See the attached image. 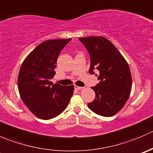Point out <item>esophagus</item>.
Instances as JSON below:
<instances>
[{
    "label": "esophagus",
    "instance_id": "34e87169",
    "mask_svg": "<svg viewBox=\"0 0 153 153\" xmlns=\"http://www.w3.org/2000/svg\"><path fill=\"white\" fill-rule=\"evenodd\" d=\"M75 89H78V90H80V89H83V87H82V86H79L75 85Z\"/></svg>",
    "mask_w": 153,
    "mask_h": 153
}]
</instances>
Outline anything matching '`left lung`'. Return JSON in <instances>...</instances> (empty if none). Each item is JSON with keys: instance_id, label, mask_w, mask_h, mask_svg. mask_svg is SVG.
I'll return each mask as SVG.
<instances>
[{"instance_id": "1", "label": "left lung", "mask_w": 153, "mask_h": 153, "mask_svg": "<svg viewBox=\"0 0 153 153\" xmlns=\"http://www.w3.org/2000/svg\"><path fill=\"white\" fill-rule=\"evenodd\" d=\"M78 39L90 55L89 73L94 74L93 69H98V79L101 80L96 86L92 87L95 98L88 107L101 116H112L124 107L130 95L132 76L129 65L107 38L100 36Z\"/></svg>"}]
</instances>
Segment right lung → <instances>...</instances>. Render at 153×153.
<instances>
[{
    "label": "right lung",
    "instance_id": "right-lung-1",
    "mask_svg": "<svg viewBox=\"0 0 153 153\" xmlns=\"http://www.w3.org/2000/svg\"><path fill=\"white\" fill-rule=\"evenodd\" d=\"M70 41L71 38L44 41L27 55L20 69V96L41 119L49 120L62 113L73 95V85L61 86L50 81L55 74L58 55Z\"/></svg>",
    "mask_w": 153,
    "mask_h": 153
}]
</instances>
